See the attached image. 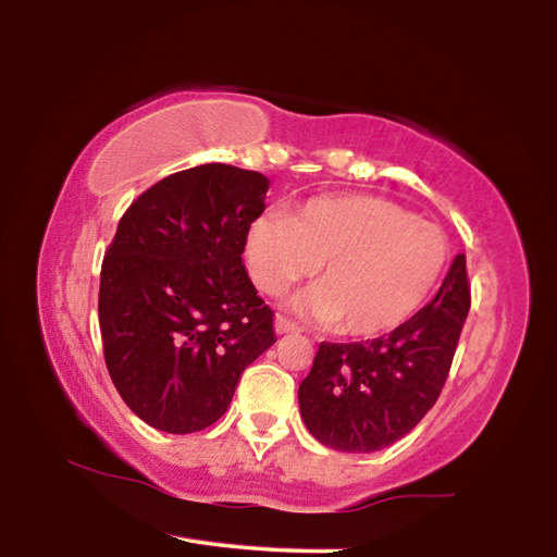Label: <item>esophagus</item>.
Instances as JSON below:
<instances>
[{
  "instance_id": "esophagus-1",
  "label": "esophagus",
  "mask_w": 557,
  "mask_h": 557,
  "mask_svg": "<svg viewBox=\"0 0 557 557\" xmlns=\"http://www.w3.org/2000/svg\"><path fill=\"white\" fill-rule=\"evenodd\" d=\"M275 332L277 334H295V332H299V326L287 317H277L275 319Z\"/></svg>"
}]
</instances>
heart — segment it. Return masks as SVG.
Here are the masks:
<instances>
[{
  "label": "heart",
  "instance_id": "heart-1",
  "mask_svg": "<svg viewBox=\"0 0 557 557\" xmlns=\"http://www.w3.org/2000/svg\"><path fill=\"white\" fill-rule=\"evenodd\" d=\"M449 258L440 225L383 196H319L250 225L245 260L260 292L277 297L301 277L317 287L297 307L344 336L373 338L425 305Z\"/></svg>",
  "mask_w": 557,
  "mask_h": 557
}]
</instances>
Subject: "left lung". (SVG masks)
<instances>
[{"label": "left lung", "instance_id": "8db88e82", "mask_svg": "<svg viewBox=\"0 0 557 557\" xmlns=\"http://www.w3.org/2000/svg\"><path fill=\"white\" fill-rule=\"evenodd\" d=\"M471 289L467 258L457 256L428 307L391 334L354 344H319L299 385V412L322 445L379 451L425 418L451 369Z\"/></svg>", "mask_w": 557, "mask_h": 557}]
</instances>
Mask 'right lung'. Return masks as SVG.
I'll list each match as a JSON object with an SVG mask.
<instances>
[{
    "instance_id": "right-lung-1",
    "label": "right lung",
    "mask_w": 557,
    "mask_h": 557,
    "mask_svg": "<svg viewBox=\"0 0 557 557\" xmlns=\"http://www.w3.org/2000/svg\"><path fill=\"white\" fill-rule=\"evenodd\" d=\"M268 188L260 172L201 164L149 186L120 219L100 270L102 354L147 425H213L245 366L277 342L275 312L243 265Z\"/></svg>"
}]
</instances>
